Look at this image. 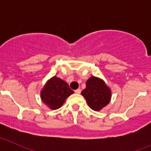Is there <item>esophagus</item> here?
<instances>
[{"mask_svg":"<svg viewBox=\"0 0 151 151\" xmlns=\"http://www.w3.org/2000/svg\"><path fill=\"white\" fill-rule=\"evenodd\" d=\"M74 92H75L76 93H81V90L77 89V90H75V91H74Z\"/></svg>","mask_w":151,"mask_h":151,"instance_id":"34e87169","label":"esophagus"}]
</instances>
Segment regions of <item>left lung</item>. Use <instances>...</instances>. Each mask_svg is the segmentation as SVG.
Segmentation results:
<instances>
[{"label":"left lung","mask_w":151,"mask_h":151,"mask_svg":"<svg viewBox=\"0 0 151 151\" xmlns=\"http://www.w3.org/2000/svg\"><path fill=\"white\" fill-rule=\"evenodd\" d=\"M81 94L91 109L99 111L109 104L112 93L104 80L93 76L87 80L86 88Z\"/></svg>","instance_id":"left-lung-1"}]
</instances>
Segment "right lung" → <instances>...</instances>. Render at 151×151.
<instances>
[{
	"mask_svg": "<svg viewBox=\"0 0 151 151\" xmlns=\"http://www.w3.org/2000/svg\"><path fill=\"white\" fill-rule=\"evenodd\" d=\"M74 93L65 81L57 77H52L47 82L41 91L42 101L51 109L61 107L66 99Z\"/></svg>",
	"mask_w": 151,
	"mask_h": 151,
	"instance_id": "1",
	"label": "right lung"
}]
</instances>
